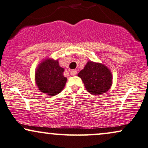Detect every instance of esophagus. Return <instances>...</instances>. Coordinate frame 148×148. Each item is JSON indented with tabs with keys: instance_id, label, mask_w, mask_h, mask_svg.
Returning <instances> with one entry per match:
<instances>
[{
	"instance_id": "34e87169",
	"label": "esophagus",
	"mask_w": 148,
	"mask_h": 148,
	"mask_svg": "<svg viewBox=\"0 0 148 148\" xmlns=\"http://www.w3.org/2000/svg\"><path fill=\"white\" fill-rule=\"evenodd\" d=\"M70 74H72V76H75L77 74V71L75 70H71L70 71Z\"/></svg>"
}]
</instances>
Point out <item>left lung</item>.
<instances>
[{"label":"left lung","instance_id":"8db88e82","mask_svg":"<svg viewBox=\"0 0 148 148\" xmlns=\"http://www.w3.org/2000/svg\"><path fill=\"white\" fill-rule=\"evenodd\" d=\"M88 92L101 95L111 88L112 74L107 67L99 63L88 61L83 70L78 74Z\"/></svg>","mask_w":148,"mask_h":148}]
</instances>
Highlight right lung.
Returning <instances> with one entry per match:
<instances>
[{
  "instance_id": "1",
  "label": "right lung",
  "mask_w": 148,
  "mask_h": 148,
  "mask_svg": "<svg viewBox=\"0 0 148 148\" xmlns=\"http://www.w3.org/2000/svg\"><path fill=\"white\" fill-rule=\"evenodd\" d=\"M64 69L59 66L58 60L48 59L41 63L35 73V81L39 89L49 96H55L65 87L67 78Z\"/></svg>"
}]
</instances>
